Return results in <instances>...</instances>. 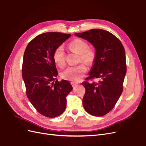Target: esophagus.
<instances>
[{"label": "esophagus", "mask_w": 146, "mask_h": 146, "mask_svg": "<svg viewBox=\"0 0 146 146\" xmlns=\"http://www.w3.org/2000/svg\"><path fill=\"white\" fill-rule=\"evenodd\" d=\"M71 84H72V86L73 87L76 86L77 85V84H78V83L75 82H71Z\"/></svg>", "instance_id": "esophagus-1"}]
</instances>
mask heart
I'll return each instance as SVG.
<instances>
[{
	"label": "heart",
	"mask_w": 146,
	"mask_h": 146,
	"mask_svg": "<svg viewBox=\"0 0 146 146\" xmlns=\"http://www.w3.org/2000/svg\"><path fill=\"white\" fill-rule=\"evenodd\" d=\"M69 48L72 51L79 54V60L87 64H92L95 58V53L93 50L88 48L86 42L80 39H75L69 44ZM53 59L55 64L60 68L64 67L65 51L64 46L60 45L56 48L53 53ZM87 72V67L82 64L76 66L68 67L61 73V78L65 80L73 82L79 81Z\"/></svg>",
	"instance_id": "b5f03b06"
}]
</instances>
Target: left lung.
<instances>
[{
  "mask_svg": "<svg viewBox=\"0 0 146 146\" xmlns=\"http://www.w3.org/2000/svg\"><path fill=\"white\" fill-rule=\"evenodd\" d=\"M74 35L87 40L95 48V58L86 79H100L97 83H82L86 88L84 108L93 116H104L113 109L123 92L127 71L124 48L116 36L102 29Z\"/></svg>",
  "mask_w": 146,
  "mask_h": 146,
  "instance_id": "obj_1",
  "label": "left lung"
}]
</instances>
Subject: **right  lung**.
Returning a JSON list of instances; mask_svg holds the SVG:
<instances>
[{
    "label": "right lung",
    "mask_w": 146,
    "mask_h": 146,
    "mask_svg": "<svg viewBox=\"0 0 146 146\" xmlns=\"http://www.w3.org/2000/svg\"><path fill=\"white\" fill-rule=\"evenodd\" d=\"M70 36L62 33H45L35 37L25 50L22 78L27 96L36 110L46 117L62 113L66 97L73 89L66 80H56L58 73L53 59L55 49Z\"/></svg>",
    "instance_id": "add662e5"
}]
</instances>
